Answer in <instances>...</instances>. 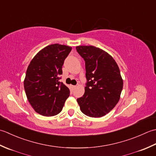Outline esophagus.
<instances>
[{"label":"esophagus","instance_id":"obj_1","mask_svg":"<svg viewBox=\"0 0 156 156\" xmlns=\"http://www.w3.org/2000/svg\"><path fill=\"white\" fill-rule=\"evenodd\" d=\"M70 86H71V88L72 89V90H74V89L75 88V85H70Z\"/></svg>","mask_w":156,"mask_h":156}]
</instances>
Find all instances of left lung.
Instances as JSON below:
<instances>
[{
    "mask_svg": "<svg viewBox=\"0 0 156 156\" xmlns=\"http://www.w3.org/2000/svg\"><path fill=\"white\" fill-rule=\"evenodd\" d=\"M77 51L85 62L87 83L85 94L77 100L81 112L92 118L110 112L119 102L123 80L112 56L94 46H78Z\"/></svg>",
    "mask_w": 156,
    "mask_h": 156,
    "instance_id": "left-lung-1",
    "label": "left lung"
}]
</instances>
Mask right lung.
Masks as SVG:
<instances>
[{
  "label": "right lung",
  "instance_id": "add662e5",
  "mask_svg": "<svg viewBox=\"0 0 156 156\" xmlns=\"http://www.w3.org/2000/svg\"><path fill=\"white\" fill-rule=\"evenodd\" d=\"M71 46L55 44L40 50L27 69L24 89L31 106L38 114L53 116L59 114L70 95L69 89L58 81L64 60Z\"/></svg>",
  "mask_w": 156,
  "mask_h": 156
}]
</instances>
